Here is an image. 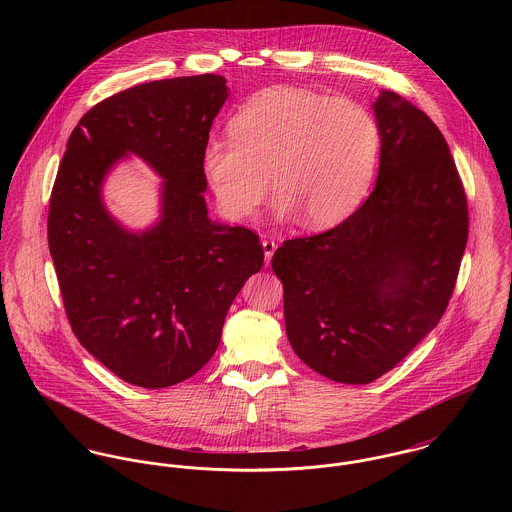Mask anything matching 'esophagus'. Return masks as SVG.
Segmentation results:
<instances>
[{"instance_id":"1","label":"esophagus","mask_w":512,"mask_h":512,"mask_svg":"<svg viewBox=\"0 0 512 512\" xmlns=\"http://www.w3.org/2000/svg\"><path fill=\"white\" fill-rule=\"evenodd\" d=\"M262 248H264V256H266V266H270L272 256H274L278 244H276L272 238H264V240H262Z\"/></svg>"}]
</instances>
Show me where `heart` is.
I'll use <instances>...</instances> for the list:
<instances>
[{"instance_id":"heart-1","label":"heart","mask_w":512,"mask_h":512,"mask_svg":"<svg viewBox=\"0 0 512 512\" xmlns=\"http://www.w3.org/2000/svg\"><path fill=\"white\" fill-rule=\"evenodd\" d=\"M230 140L211 138L203 171L220 209L252 219L272 187L276 211L311 230L349 219L372 185L380 128L363 104L307 88L274 86L230 120Z\"/></svg>"}]
</instances>
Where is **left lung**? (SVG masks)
I'll return each mask as SVG.
<instances>
[{"label":"left lung","mask_w":512,"mask_h":512,"mask_svg":"<svg viewBox=\"0 0 512 512\" xmlns=\"http://www.w3.org/2000/svg\"><path fill=\"white\" fill-rule=\"evenodd\" d=\"M372 110L380 165L363 207L327 232L284 240L272 258L295 355L343 384L376 380L438 325L469 230L455 161L430 116L390 90Z\"/></svg>","instance_id":"left-lung-1"}]
</instances>
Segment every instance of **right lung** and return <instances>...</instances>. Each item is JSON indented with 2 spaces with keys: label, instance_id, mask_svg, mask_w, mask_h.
Here are the masks:
<instances>
[{
  "label": "right lung",
  "instance_id": "right-lung-1",
  "mask_svg": "<svg viewBox=\"0 0 512 512\" xmlns=\"http://www.w3.org/2000/svg\"><path fill=\"white\" fill-rule=\"evenodd\" d=\"M226 78L153 80L90 108L69 138L49 205V250L80 345L122 380L167 388L215 355L230 303L264 266L258 234L207 215L203 149ZM136 154L164 179L160 220L122 227L101 201Z\"/></svg>",
  "mask_w": 512,
  "mask_h": 512
}]
</instances>
